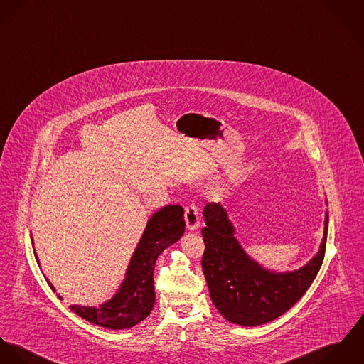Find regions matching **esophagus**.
<instances>
[{
	"label": "esophagus",
	"instance_id": "esophagus-1",
	"mask_svg": "<svg viewBox=\"0 0 364 364\" xmlns=\"http://www.w3.org/2000/svg\"><path fill=\"white\" fill-rule=\"evenodd\" d=\"M184 218L187 228L190 230H196L200 226V209L194 203H190L184 209Z\"/></svg>",
	"mask_w": 364,
	"mask_h": 364
}]
</instances>
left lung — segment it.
Returning <instances> with one entry per match:
<instances>
[{
	"label": "left lung",
	"mask_w": 364,
	"mask_h": 364,
	"mask_svg": "<svg viewBox=\"0 0 364 364\" xmlns=\"http://www.w3.org/2000/svg\"><path fill=\"white\" fill-rule=\"evenodd\" d=\"M203 219L202 271L215 307L230 323L255 326L278 318L301 299L323 265L328 212L317 255L303 268L284 274L262 268L244 252L220 203H206Z\"/></svg>",
	"instance_id": "obj_1"
}]
</instances>
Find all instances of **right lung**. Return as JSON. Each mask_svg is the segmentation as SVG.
<instances>
[{
  "mask_svg": "<svg viewBox=\"0 0 364 364\" xmlns=\"http://www.w3.org/2000/svg\"><path fill=\"white\" fill-rule=\"evenodd\" d=\"M184 229V209L180 205H168L155 212L148 220L114 297L99 307L74 304L70 309L86 321L110 329L131 328L145 320L155 304V262L164 248L180 240ZM35 257L38 258L36 254ZM47 283L55 291L53 284Z\"/></svg>",
  "mask_w": 364,
  "mask_h": 364,
  "instance_id": "obj_1",
  "label": "right lung"
}]
</instances>
